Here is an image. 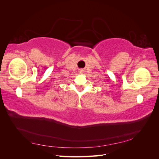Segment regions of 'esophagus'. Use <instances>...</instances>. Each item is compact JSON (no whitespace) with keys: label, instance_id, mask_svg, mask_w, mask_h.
Returning a JSON list of instances; mask_svg holds the SVG:
<instances>
[{"label":"esophagus","instance_id":"esophagus-1","mask_svg":"<svg viewBox=\"0 0 159 159\" xmlns=\"http://www.w3.org/2000/svg\"><path fill=\"white\" fill-rule=\"evenodd\" d=\"M80 73H83V72H84V70H80Z\"/></svg>","mask_w":159,"mask_h":159}]
</instances>
